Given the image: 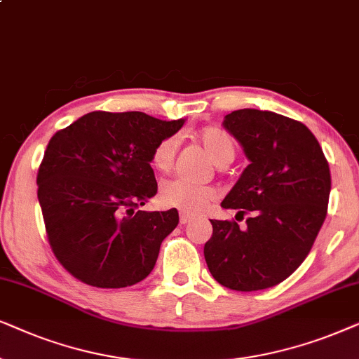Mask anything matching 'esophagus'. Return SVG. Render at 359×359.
<instances>
[{"label": "esophagus", "mask_w": 359, "mask_h": 359, "mask_svg": "<svg viewBox=\"0 0 359 359\" xmlns=\"http://www.w3.org/2000/svg\"><path fill=\"white\" fill-rule=\"evenodd\" d=\"M189 222H192V217L189 213H180V224H187Z\"/></svg>", "instance_id": "34e87169"}]
</instances>
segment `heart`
<instances>
[{
  "mask_svg": "<svg viewBox=\"0 0 359 359\" xmlns=\"http://www.w3.org/2000/svg\"><path fill=\"white\" fill-rule=\"evenodd\" d=\"M198 141L217 165L224 161H233L235 157V141L219 128H205L198 133ZM177 147H179L177 136L164 137L157 142L151 154L152 167L159 172H169L174 165ZM213 198L215 190L212 187L194 185L182 179L169 180L159 190V202L162 207L177 208L189 215L202 213Z\"/></svg>",
  "mask_w": 359,
  "mask_h": 359,
  "instance_id": "1",
  "label": "heart"
}]
</instances>
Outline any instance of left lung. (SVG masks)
<instances>
[{"mask_svg":"<svg viewBox=\"0 0 359 359\" xmlns=\"http://www.w3.org/2000/svg\"><path fill=\"white\" fill-rule=\"evenodd\" d=\"M223 128L250 161L222 202L252 215L236 222L210 219L203 255L215 280L241 292L283 283L302 264L327 217L330 167L312 131L283 114L236 109Z\"/></svg>","mask_w":359,"mask_h":359,"instance_id":"obj_1","label":"left lung"}]
</instances>
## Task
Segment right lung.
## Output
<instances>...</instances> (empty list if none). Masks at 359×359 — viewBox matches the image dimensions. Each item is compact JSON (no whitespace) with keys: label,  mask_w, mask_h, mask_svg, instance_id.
<instances>
[{"label":"right lung","mask_w":359,"mask_h":359,"mask_svg":"<svg viewBox=\"0 0 359 359\" xmlns=\"http://www.w3.org/2000/svg\"><path fill=\"white\" fill-rule=\"evenodd\" d=\"M184 123L141 111H92L52 136L37 174V198L52 251L76 279L119 289L154 269L179 212L137 207L157 194L152 149Z\"/></svg>","instance_id":"obj_1"}]
</instances>
